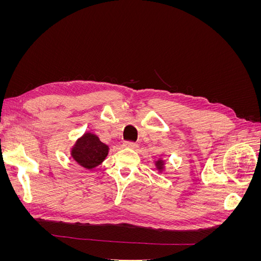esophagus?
Segmentation results:
<instances>
[{
    "mask_svg": "<svg viewBox=\"0 0 261 261\" xmlns=\"http://www.w3.org/2000/svg\"><path fill=\"white\" fill-rule=\"evenodd\" d=\"M125 148H130V149H136L138 145L136 143H133V141H125L124 143Z\"/></svg>",
    "mask_w": 261,
    "mask_h": 261,
    "instance_id": "esophagus-1",
    "label": "esophagus"
}]
</instances>
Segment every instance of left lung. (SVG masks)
<instances>
[{"label":"left lung","mask_w":261,"mask_h":261,"mask_svg":"<svg viewBox=\"0 0 261 261\" xmlns=\"http://www.w3.org/2000/svg\"><path fill=\"white\" fill-rule=\"evenodd\" d=\"M155 167H156V169L159 170L160 172L163 170V168H164V161L163 160H158L156 162H155Z\"/></svg>","instance_id":"1"}]
</instances>
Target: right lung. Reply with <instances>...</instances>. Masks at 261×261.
Wrapping results in <instances>:
<instances>
[{
    "instance_id": "1",
    "label": "right lung",
    "mask_w": 261,
    "mask_h": 261,
    "mask_svg": "<svg viewBox=\"0 0 261 261\" xmlns=\"http://www.w3.org/2000/svg\"><path fill=\"white\" fill-rule=\"evenodd\" d=\"M108 152L109 147L100 141L98 136L91 133H86L76 141L70 154L83 168L91 170L105 161Z\"/></svg>"
}]
</instances>
